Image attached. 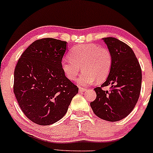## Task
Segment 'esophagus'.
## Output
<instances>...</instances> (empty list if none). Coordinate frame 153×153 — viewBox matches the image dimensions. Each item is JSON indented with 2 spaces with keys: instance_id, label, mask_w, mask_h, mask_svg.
Wrapping results in <instances>:
<instances>
[{
  "instance_id": "obj_1",
  "label": "esophagus",
  "mask_w": 153,
  "mask_h": 153,
  "mask_svg": "<svg viewBox=\"0 0 153 153\" xmlns=\"http://www.w3.org/2000/svg\"><path fill=\"white\" fill-rule=\"evenodd\" d=\"M79 92H85V91H86V90H87V88H79Z\"/></svg>"
}]
</instances>
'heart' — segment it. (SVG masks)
Returning <instances> with one entry per match:
<instances>
[{
    "label": "heart",
    "mask_w": 153,
    "mask_h": 153,
    "mask_svg": "<svg viewBox=\"0 0 153 153\" xmlns=\"http://www.w3.org/2000/svg\"><path fill=\"white\" fill-rule=\"evenodd\" d=\"M70 59H63L61 68L65 76L75 80L82 69L78 79L81 85H88L97 80L102 82L109 76L113 58L110 51L95 44H84L74 47L69 52Z\"/></svg>",
    "instance_id": "heart-1"
}]
</instances>
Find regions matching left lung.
<instances>
[{
	"mask_svg": "<svg viewBox=\"0 0 153 153\" xmlns=\"http://www.w3.org/2000/svg\"><path fill=\"white\" fill-rule=\"evenodd\" d=\"M103 39L112 55V67L106 82L94 89L96 98L90 106L98 117L115 122L127 117L135 107L142 87V69L128 45L113 37ZM109 85V91L102 89Z\"/></svg>",
	"mask_w": 153,
	"mask_h": 153,
	"instance_id": "8db88e82",
	"label": "left lung"
}]
</instances>
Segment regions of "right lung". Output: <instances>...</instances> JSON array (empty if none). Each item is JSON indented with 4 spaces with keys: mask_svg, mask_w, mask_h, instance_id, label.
Returning a JSON list of instances; mask_svg holds the SVG:
<instances>
[{
    "mask_svg": "<svg viewBox=\"0 0 153 153\" xmlns=\"http://www.w3.org/2000/svg\"><path fill=\"white\" fill-rule=\"evenodd\" d=\"M66 47V42L44 38L33 42L18 60L14 93L25 115L36 124L60 120L78 93L61 68Z\"/></svg>",
    "mask_w": 153,
    "mask_h": 153,
    "instance_id": "add662e5",
    "label": "right lung"
}]
</instances>
